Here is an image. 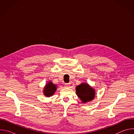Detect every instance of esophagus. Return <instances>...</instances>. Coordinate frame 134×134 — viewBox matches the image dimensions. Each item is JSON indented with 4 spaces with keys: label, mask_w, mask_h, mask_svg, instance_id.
<instances>
[{
    "label": "esophagus",
    "mask_w": 134,
    "mask_h": 134,
    "mask_svg": "<svg viewBox=\"0 0 134 134\" xmlns=\"http://www.w3.org/2000/svg\"><path fill=\"white\" fill-rule=\"evenodd\" d=\"M69 86H70V83H65V86L66 87H69Z\"/></svg>",
    "instance_id": "1"
}]
</instances>
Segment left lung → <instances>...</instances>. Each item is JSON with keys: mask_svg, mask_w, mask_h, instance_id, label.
I'll use <instances>...</instances> for the list:
<instances>
[{"mask_svg": "<svg viewBox=\"0 0 134 134\" xmlns=\"http://www.w3.org/2000/svg\"><path fill=\"white\" fill-rule=\"evenodd\" d=\"M76 91L77 96L84 103L92 100L95 97L94 90L86 83L76 86Z\"/></svg>", "mask_w": 134, "mask_h": 134, "instance_id": "8db88e82", "label": "left lung"}]
</instances>
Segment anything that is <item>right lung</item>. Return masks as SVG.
Masks as SVG:
<instances>
[{"mask_svg": "<svg viewBox=\"0 0 134 134\" xmlns=\"http://www.w3.org/2000/svg\"><path fill=\"white\" fill-rule=\"evenodd\" d=\"M56 86V85L53 84L51 82L47 83L43 91L44 94L46 96L49 97L52 95L57 89Z\"/></svg>", "mask_w": 134, "mask_h": 134, "instance_id": "1", "label": "right lung"}]
</instances>
